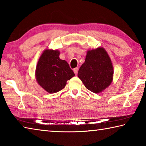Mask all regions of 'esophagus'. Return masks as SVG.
<instances>
[{
	"instance_id": "1",
	"label": "esophagus",
	"mask_w": 146,
	"mask_h": 146,
	"mask_svg": "<svg viewBox=\"0 0 146 146\" xmlns=\"http://www.w3.org/2000/svg\"><path fill=\"white\" fill-rule=\"evenodd\" d=\"M73 71H74V73H75V75H76L77 73H78V68H74V69H73Z\"/></svg>"
}]
</instances>
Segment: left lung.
Here are the masks:
<instances>
[{
    "label": "left lung",
    "instance_id": "8db88e82",
    "mask_svg": "<svg viewBox=\"0 0 146 146\" xmlns=\"http://www.w3.org/2000/svg\"><path fill=\"white\" fill-rule=\"evenodd\" d=\"M113 66L104 48L98 47L87 51L84 64L80 68L78 78L88 90L94 93L101 92L113 81Z\"/></svg>",
    "mask_w": 146,
    "mask_h": 146
}]
</instances>
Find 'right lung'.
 I'll return each mask as SVG.
<instances>
[{
	"label": "right lung",
	"instance_id": "obj_1",
	"mask_svg": "<svg viewBox=\"0 0 146 146\" xmlns=\"http://www.w3.org/2000/svg\"><path fill=\"white\" fill-rule=\"evenodd\" d=\"M59 54L58 50H45L36 67V82L50 94L61 90L66 82L75 76L68 62L59 58Z\"/></svg>",
	"mask_w": 146,
	"mask_h": 146
}]
</instances>
